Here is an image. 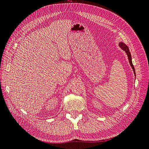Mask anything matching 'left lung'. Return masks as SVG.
<instances>
[{"label": "left lung", "instance_id": "obj_1", "mask_svg": "<svg viewBox=\"0 0 149 149\" xmlns=\"http://www.w3.org/2000/svg\"><path fill=\"white\" fill-rule=\"evenodd\" d=\"M119 47L122 48V49H123V50H124V51L125 52V53H127V56H128V59H129V63H130V66H131L132 68L133 69L134 74H135V76H136V72H135L134 67V65H133L132 63V58H131V55H130V52H129V49L128 47H127V45H126L125 44H124V43H122V42L119 43Z\"/></svg>", "mask_w": 149, "mask_h": 149}]
</instances>
